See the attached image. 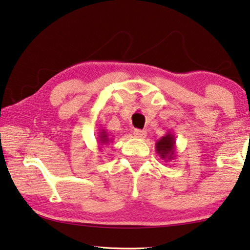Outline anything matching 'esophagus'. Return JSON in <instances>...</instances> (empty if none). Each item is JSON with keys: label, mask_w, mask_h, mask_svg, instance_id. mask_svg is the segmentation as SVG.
I'll return each instance as SVG.
<instances>
[{"label": "esophagus", "mask_w": 250, "mask_h": 250, "mask_svg": "<svg viewBox=\"0 0 250 250\" xmlns=\"http://www.w3.org/2000/svg\"><path fill=\"white\" fill-rule=\"evenodd\" d=\"M134 136L135 137H138V138H144L145 136H146V132L145 130H142V129H134Z\"/></svg>", "instance_id": "obj_1"}]
</instances>
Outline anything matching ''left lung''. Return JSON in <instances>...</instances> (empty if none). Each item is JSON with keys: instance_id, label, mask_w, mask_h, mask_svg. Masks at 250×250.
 I'll use <instances>...</instances> for the list:
<instances>
[{"instance_id": "obj_1", "label": "left lung", "mask_w": 250, "mask_h": 250, "mask_svg": "<svg viewBox=\"0 0 250 250\" xmlns=\"http://www.w3.org/2000/svg\"><path fill=\"white\" fill-rule=\"evenodd\" d=\"M156 153L160 155L162 160L165 162H170V161L175 159V136L172 132H167L164 136L156 141L155 144Z\"/></svg>"}]
</instances>
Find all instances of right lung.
Masks as SVG:
<instances>
[{"label": "right lung", "mask_w": 250, "mask_h": 250, "mask_svg": "<svg viewBox=\"0 0 250 250\" xmlns=\"http://www.w3.org/2000/svg\"><path fill=\"white\" fill-rule=\"evenodd\" d=\"M98 143H99V149H102L104 145H108L110 143H113V136L109 135V134L105 130V128L99 129Z\"/></svg>", "instance_id": "obj_1"}]
</instances>
